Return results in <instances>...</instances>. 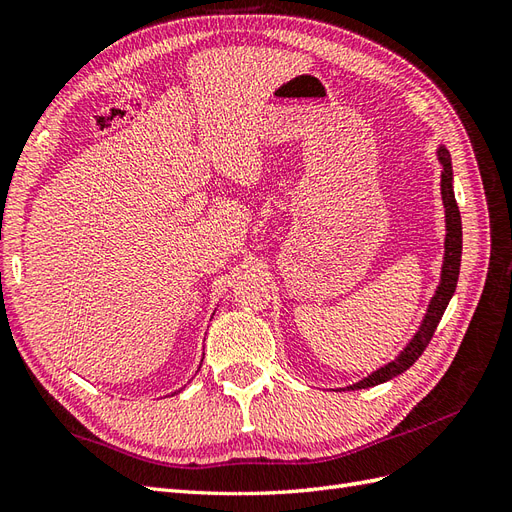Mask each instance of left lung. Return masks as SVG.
I'll use <instances>...</instances> for the list:
<instances>
[{
    "mask_svg": "<svg viewBox=\"0 0 512 512\" xmlns=\"http://www.w3.org/2000/svg\"><path fill=\"white\" fill-rule=\"evenodd\" d=\"M437 160L441 164V201H443V209H445V242H443V264H441V279L435 294H432L428 309L424 313L422 324L417 326L415 335L409 339L400 355L385 363L383 368H376L374 372H370L368 376H363L361 381L352 383L348 387V391L355 389H368L374 385H381L396 378L398 374L406 372L411 365L422 357V352L426 350V346L430 344L432 335L437 331V324L443 316L445 307H448L450 298L454 296L456 283H458V272H461V253H463V225H461V212H458V205L454 199V173H452V160H450V151L439 144L437 147Z\"/></svg>",
    "mask_w": 512,
    "mask_h": 512,
    "instance_id": "1",
    "label": "left lung"
}]
</instances>
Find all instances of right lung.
<instances>
[{"instance_id": "right-lung-1", "label": "right lung", "mask_w": 512, "mask_h": 512, "mask_svg": "<svg viewBox=\"0 0 512 512\" xmlns=\"http://www.w3.org/2000/svg\"><path fill=\"white\" fill-rule=\"evenodd\" d=\"M199 370H201V368H199ZM181 389H183V387H181ZM181 389H177V391H173V393H170V396H175V393H179V391H181Z\"/></svg>"}]
</instances>
